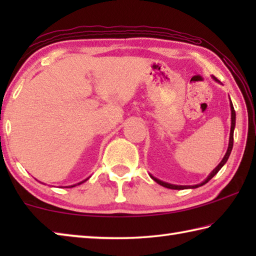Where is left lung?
<instances>
[{
	"mask_svg": "<svg viewBox=\"0 0 256 256\" xmlns=\"http://www.w3.org/2000/svg\"><path fill=\"white\" fill-rule=\"evenodd\" d=\"M212 78H214V79L216 82H219L218 80L216 79L214 76H212ZM229 99H230V98H229ZM230 110H232V126H230V134H229V144H228V149H227V151H226V154L224 156L222 160V162H220V164H218V166H216V167L214 168V170L210 172L209 176H208L202 182V183L196 184V185H174V184H170V183H166V182L160 180H158V178H156V177H154L151 174H149L151 178H152L154 182H157V183H158L159 185L164 186V188H170V190L196 188H200V186H202V185L206 184L208 182H209V180L212 178V177H214V176L216 174V172H218L220 170H222L224 164L227 162V160H228V158H229V156H230V152H232V146H234V130H235V125H236V112H235V110H234V106H232V100H230Z\"/></svg>",
	"mask_w": 256,
	"mask_h": 256,
	"instance_id": "8db88e82",
	"label": "left lung"
}]
</instances>
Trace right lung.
<instances>
[{"label": "right lung", "mask_w": 256, "mask_h": 256, "mask_svg": "<svg viewBox=\"0 0 256 256\" xmlns=\"http://www.w3.org/2000/svg\"><path fill=\"white\" fill-rule=\"evenodd\" d=\"M89 180V177L88 178H86L84 180H82V182H80V183H78V184H73V185H70V186H64V188H74V186H76V185H80V184H82V183H84L86 180Z\"/></svg>", "instance_id": "add662e5"}]
</instances>
